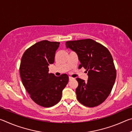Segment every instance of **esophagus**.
<instances>
[{"label": "esophagus", "instance_id": "34e87169", "mask_svg": "<svg viewBox=\"0 0 132 132\" xmlns=\"http://www.w3.org/2000/svg\"><path fill=\"white\" fill-rule=\"evenodd\" d=\"M69 81H71V80H73L74 79H73V78L71 77H69Z\"/></svg>", "mask_w": 132, "mask_h": 132}]
</instances>
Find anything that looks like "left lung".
Wrapping results in <instances>:
<instances>
[{"label": "left lung", "instance_id": "8db88e82", "mask_svg": "<svg viewBox=\"0 0 132 132\" xmlns=\"http://www.w3.org/2000/svg\"><path fill=\"white\" fill-rule=\"evenodd\" d=\"M67 48L77 53L82 67L88 71V80L77 78L79 86L76 89L80 103L88 107L102 104L112 89L117 72L113 58L108 49L91 39L67 41Z\"/></svg>", "mask_w": 132, "mask_h": 132}]
</instances>
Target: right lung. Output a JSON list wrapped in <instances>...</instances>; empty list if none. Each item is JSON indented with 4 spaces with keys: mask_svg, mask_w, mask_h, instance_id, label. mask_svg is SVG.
I'll list each match as a JSON object with an SVG mask.
<instances>
[{
    "mask_svg": "<svg viewBox=\"0 0 132 132\" xmlns=\"http://www.w3.org/2000/svg\"><path fill=\"white\" fill-rule=\"evenodd\" d=\"M60 42L44 40L27 49L22 56L20 74L26 90L35 103L51 107L59 102L62 91L69 81L68 75L56 77L49 73L50 64L54 63Z\"/></svg>",
    "mask_w": 132,
    "mask_h": 132,
    "instance_id": "obj_1",
    "label": "right lung"
}]
</instances>
